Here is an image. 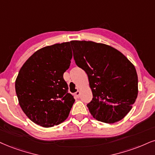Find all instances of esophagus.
<instances>
[{
	"label": "esophagus",
	"mask_w": 155,
	"mask_h": 155,
	"mask_svg": "<svg viewBox=\"0 0 155 155\" xmlns=\"http://www.w3.org/2000/svg\"><path fill=\"white\" fill-rule=\"evenodd\" d=\"M80 95H81V92H80L79 91H78L77 92H75L74 93V96L75 97V98H79Z\"/></svg>",
	"instance_id": "esophagus-1"
}]
</instances>
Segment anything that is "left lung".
I'll list each match as a JSON object with an SVG mask.
<instances>
[{"label":"left lung","instance_id":"obj_1","mask_svg":"<svg viewBox=\"0 0 155 155\" xmlns=\"http://www.w3.org/2000/svg\"><path fill=\"white\" fill-rule=\"evenodd\" d=\"M76 64L88 77L93 99L87 105L93 118L107 124L124 118L138 95L135 67L121 51L105 44L71 41Z\"/></svg>","mask_w":155,"mask_h":155}]
</instances>
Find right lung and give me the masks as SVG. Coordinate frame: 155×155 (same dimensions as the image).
Segmentation results:
<instances>
[{"instance_id": "1", "label": "right lung", "mask_w": 155, "mask_h": 155, "mask_svg": "<svg viewBox=\"0 0 155 155\" xmlns=\"http://www.w3.org/2000/svg\"><path fill=\"white\" fill-rule=\"evenodd\" d=\"M72 57L70 42L55 44L35 51L19 70L15 83L18 103L34 123L48 128L68 117L74 99L63 74Z\"/></svg>"}]
</instances>
